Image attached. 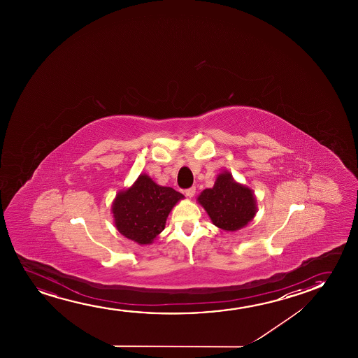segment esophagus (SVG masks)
<instances>
[{"mask_svg":"<svg viewBox=\"0 0 358 358\" xmlns=\"http://www.w3.org/2000/svg\"><path fill=\"white\" fill-rule=\"evenodd\" d=\"M186 196H188V198H193L194 196V194H196V187H191V188H188V189H186Z\"/></svg>","mask_w":358,"mask_h":358,"instance_id":"esophagus-1","label":"esophagus"}]
</instances>
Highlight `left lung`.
<instances>
[{
	"instance_id": "left-lung-1",
	"label": "left lung",
	"mask_w": 358,
	"mask_h": 358,
	"mask_svg": "<svg viewBox=\"0 0 358 358\" xmlns=\"http://www.w3.org/2000/svg\"><path fill=\"white\" fill-rule=\"evenodd\" d=\"M196 201L216 227L229 232L248 225L258 210L255 192L235 181L229 171L219 173L214 186L201 192Z\"/></svg>"
}]
</instances>
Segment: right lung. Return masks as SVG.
Masks as SVG:
<instances>
[{"label": "right lung", "instance_id": "right-lung-1", "mask_svg": "<svg viewBox=\"0 0 358 358\" xmlns=\"http://www.w3.org/2000/svg\"><path fill=\"white\" fill-rule=\"evenodd\" d=\"M185 199L171 187L159 186L141 173L127 189L118 192L111 206L115 226L121 235L138 245H152L166 225L167 216Z\"/></svg>", "mask_w": 358, "mask_h": 358}]
</instances>
